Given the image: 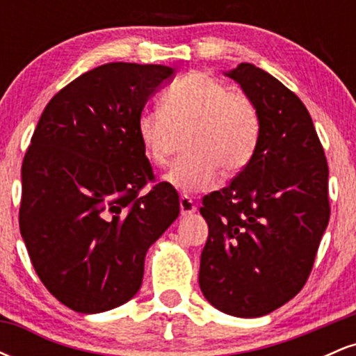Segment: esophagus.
Masks as SVG:
<instances>
[{
  "mask_svg": "<svg viewBox=\"0 0 356 356\" xmlns=\"http://www.w3.org/2000/svg\"><path fill=\"white\" fill-rule=\"evenodd\" d=\"M179 206H181V214L189 216L192 212L197 211V206H195L194 201L187 194H182L181 199H179Z\"/></svg>",
  "mask_w": 356,
  "mask_h": 356,
  "instance_id": "obj_1",
  "label": "esophagus"
}]
</instances>
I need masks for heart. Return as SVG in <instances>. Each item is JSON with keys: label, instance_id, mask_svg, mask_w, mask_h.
I'll list each match as a JSON object with an SVG mask.
<instances>
[{"label": "heart", "instance_id": "heart-1", "mask_svg": "<svg viewBox=\"0 0 356 356\" xmlns=\"http://www.w3.org/2000/svg\"><path fill=\"white\" fill-rule=\"evenodd\" d=\"M159 108L138 113L136 132L147 161L162 167L169 161L175 134L187 130V154L165 175L175 189H211L220 170L232 177L251 162L261 137V113L246 93L229 92L222 81L195 72L170 85Z\"/></svg>", "mask_w": 356, "mask_h": 356}]
</instances>
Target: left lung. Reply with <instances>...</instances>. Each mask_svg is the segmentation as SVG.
Here are the masks:
<instances>
[{
    "mask_svg": "<svg viewBox=\"0 0 356 356\" xmlns=\"http://www.w3.org/2000/svg\"><path fill=\"white\" fill-rule=\"evenodd\" d=\"M261 113L251 162L202 199L199 286L220 312L256 318L301 291L328 226V162L305 104L251 63L226 73Z\"/></svg>",
    "mask_w": 356,
    "mask_h": 356,
    "instance_id": "8db88e82",
    "label": "left lung"
}]
</instances>
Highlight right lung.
Here are the masks:
<instances>
[{
  "label": "right lung",
  "mask_w": 356,
  "mask_h": 356,
  "mask_svg": "<svg viewBox=\"0 0 356 356\" xmlns=\"http://www.w3.org/2000/svg\"><path fill=\"white\" fill-rule=\"evenodd\" d=\"M164 65L93 68L44 107L22 165L19 231L44 288L79 313L127 303L142 284L145 252L177 219L179 195L154 170L136 120Z\"/></svg>",
  "instance_id": "obj_1"
}]
</instances>
